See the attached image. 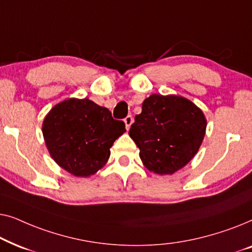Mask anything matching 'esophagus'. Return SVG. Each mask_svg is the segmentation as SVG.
Wrapping results in <instances>:
<instances>
[{
  "label": "esophagus",
  "mask_w": 252,
  "mask_h": 252,
  "mask_svg": "<svg viewBox=\"0 0 252 252\" xmlns=\"http://www.w3.org/2000/svg\"><path fill=\"white\" fill-rule=\"evenodd\" d=\"M133 122H134V119H133L132 116H127L126 118L124 119V123H125L127 129H129V127H130V125H132V124H133Z\"/></svg>",
  "instance_id": "1"
}]
</instances>
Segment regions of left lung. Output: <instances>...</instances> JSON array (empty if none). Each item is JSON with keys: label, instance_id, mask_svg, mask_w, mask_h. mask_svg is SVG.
<instances>
[{"label": "left lung", "instance_id": "left-lung-1", "mask_svg": "<svg viewBox=\"0 0 252 252\" xmlns=\"http://www.w3.org/2000/svg\"><path fill=\"white\" fill-rule=\"evenodd\" d=\"M203 112L181 96L153 94L142 103L129 136L140 148V158L148 170L173 174L197 154L204 139Z\"/></svg>", "mask_w": 252, "mask_h": 252}]
</instances>
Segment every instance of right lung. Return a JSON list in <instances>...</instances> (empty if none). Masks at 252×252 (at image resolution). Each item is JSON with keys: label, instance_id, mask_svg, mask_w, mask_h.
Instances as JSON below:
<instances>
[{"label": "right lung", "instance_id": "obj_1", "mask_svg": "<svg viewBox=\"0 0 252 252\" xmlns=\"http://www.w3.org/2000/svg\"><path fill=\"white\" fill-rule=\"evenodd\" d=\"M125 132V123L88 98L58 103L42 125L51 157L75 177H89L104 166L110 148Z\"/></svg>", "mask_w": 252, "mask_h": 252}]
</instances>
